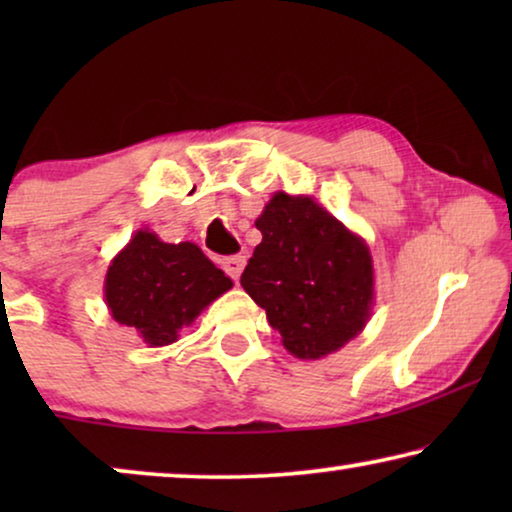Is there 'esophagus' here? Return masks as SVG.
I'll use <instances>...</instances> for the list:
<instances>
[{"label":"esophagus","mask_w":512,"mask_h":512,"mask_svg":"<svg viewBox=\"0 0 512 512\" xmlns=\"http://www.w3.org/2000/svg\"><path fill=\"white\" fill-rule=\"evenodd\" d=\"M221 263H223V270H226L228 275L237 282V279H240V275H242L244 265H247V258H244V256H228V258H223Z\"/></svg>","instance_id":"obj_1"}]
</instances>
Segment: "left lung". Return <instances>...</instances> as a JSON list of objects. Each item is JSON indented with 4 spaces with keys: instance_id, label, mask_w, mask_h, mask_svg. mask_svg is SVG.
<instances>
[{
    "instance_id": "8db88e82",
    "label": "left lung",
    "mask_w": 512,
    "mask_h": 512,
    "mask_svg": "<svg viewBox=\"0 0 512 512\" xmlns=\"http://www.w3.org/2000/svg\"><path fill=\"white\" fill-rule=\"evenodd\" d=\"M263 240L240 284L296 359L338 352L366 328L375 303L373 256L363 237L312 195L275 193L256 219Z\"/></svg>"
}]
</instances>
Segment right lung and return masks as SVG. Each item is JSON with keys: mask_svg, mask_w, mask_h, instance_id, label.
<instances>
[{"mask_svg": "<svg viewBox=\"0 0 512 512\" xmlns=\"http://www.w3.org/2000/svg\"><path fill=\"white\" fill-rule=\"evenodd\" d=\"M233 289V279L193 242H163L137 230L104 277V300L114 321L135 328L149 347L177 342L207 305Z\"/></svg>", "mask_w": 512, "mask_h": 512, "instance_id": "right-lung-1", "label": "right lung"}]
</instances>
